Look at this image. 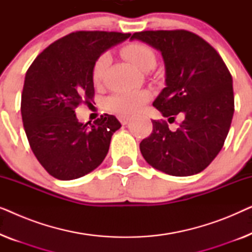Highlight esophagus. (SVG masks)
I'll return each mask as SVG.
<instances>
[{"label": "esophagus", "instance_id": "esophagus-1", "mask_svg": "<svg viewBox=\"0 0 252 252\" xmlns=\"http://www.w3.org/2000/svg\"><path fill=\"white\" fill-rule=\"evenodd\" d=\"M118 119H119V122L123 124V125H126V124L129 122L130 118H129L128 116H119Z\"/></svg>", "mask_w": 252, "mask_h": 252}]
</instances>
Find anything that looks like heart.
<instances>
[{
    "mask_svg": "<svg viewBox=\"0 0 252 252\" xmlns=\"http://www.w3.org/2000/svg\"><path fill=\"white\" fill-rule=\"evenodd\" d=\"M122 55L134 66L141 71H149L156 65V54L153 48L142 42H130L122 49ZM110 64L108 54L102 55L95 62L93 67V81L101 84ZM149 99V93L146 91L119 92L108 96L104 99V108L119 116H128L137 111Z\"/></svg>",
    "mask_w": 252,
    "mask_h": 252,
    "instance_id": "obj_1",
    "label": "heart"
}]
</instances>
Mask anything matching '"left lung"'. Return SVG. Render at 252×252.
Listing matches in <instances>:
<instances>
[{
  "mask_svg": "<svg viewBox=\"0 0 252 252\" xmlns=\"http://www.w3.org/2000/svg\"><path fill=\"white\" fill-rule=\"evenodd\" d=\"M140 40L159 50L165 64V87L153 105L168 122L151 120L153 133L140 143L151 166L174 177L202 172L221 150L234 115L233 79L211 44L185 30L144 31Z\"/></svg>",
  "mask_w": 252,
  "mask_h": 252,
  "instance_id": "1",
  "label": "left lung"
}]
</instances>
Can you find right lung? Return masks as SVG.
Returning <instances> with one entry per match:
<instances>
[{"instance_id": "right-lung-1", "label": "right lung", "mask_w": 252, "mask_h": 252, "mask_svg": "<svg viewBox=\"0 0 252 252\" xmlns=\"http://www.w3.org/2000/svg\"><path fill=\"white\" fill-rule=\"evenodd\" d=\"M129 36L104 31L70 33L47 47L27 70L20 105L24 129L36 159L54 178H81L104 160L122 125L106 113L94 124L79 123L75 109L94 97L97 58Z\"/></svg>"}]
</instances>
